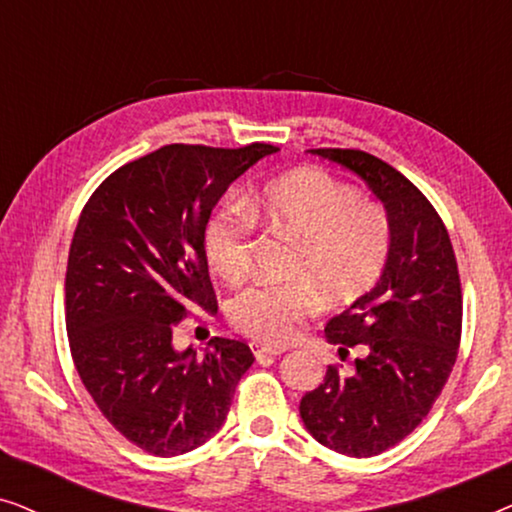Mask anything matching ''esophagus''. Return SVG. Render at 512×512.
Here are the masks:
<instances>
[{"label":"esophagus","mask_w":512,"mask_h":512,"mask_svg":"<svg viewBox=\"0 0 512 512\" xmlns=\"http://www.w3.org/2000/svg\"><path fill=\"white\" fill-rule=\"evenodd\" d=\"M251 349H254V354H256V359H258V361H268V359H275V356H279V354H284V352H286V349H282V347L258 345V342H254V345H251Z\"/></svg>","instance_id":"1"}]
</instances>
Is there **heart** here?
Masks as SVG:
<instances>
[{"mask_svg": "<svg viewBox=\"0 0 512 512\" xmlns=\"http://www.w3.org/2000/svg\"><path fill=\"white\" fill-rule=\"evenodd\" d=\"M249 214L296 242L291 275L303 277L249 286L230 303L237 331L258 342H291L319 310V290L333 303H347L363 296L387 265L391 228L382 209L361 202L354 188L324 170L303 167L270 181L247 209L226 207L209 219L207 258L228 282L247 272Z\"/></svg>", "mask_w": 512, "mask_h": 512, "instance_id": "1", "label": "heart"}]
</instances>
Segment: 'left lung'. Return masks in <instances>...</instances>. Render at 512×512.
<instances>
[{
    "label": "left lung",
    "mask_w": 512,
    "mask_h": 512,
    "mask_svg": "<svg viewBox=\"0 0 512 512\" xmlns=\"http://www.w3.org/2000/svg\"><path fill=\"white\" fill-rule=\"evenodd\" d=\"M366 181L391 228L380 279L326 324V340L352 370L328 366L300 401L314 440L347 457H375L415 431L450 377L461 340V284L450 235L401 172L354 149H312Z\"/></svg>",
    "instance_id": "1"
}]
</instances>
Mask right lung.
I'll use <instances>...</instances> for the list:
<instances>
[{
  "label": "right lung",
  "mask_w": 512,
  "mask_h": 512,
  "mask_svg": "<svg viewBox=\"0 0 512 512\" xmlns=\"http://www.w3.org/2000/svg\"><path fill=\"white\" fill-rule=\"evenodd\" d=\"M275 151L163 146L109 174L76 223L65 279L74 366L102 415L156 457L207 443L254 363L240 340L177 349L174 328L188 307L216 310L207 221L228 186Z\"/></svg>",
  "instance_id": "obj_1"
}]
</instances>
